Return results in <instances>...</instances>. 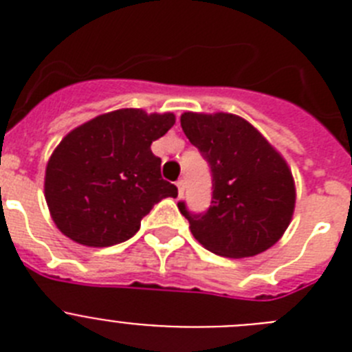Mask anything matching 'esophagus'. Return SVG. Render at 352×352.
I'll list each match as a JSON object with an SVG mask.
<instances>
[{"label":"esophagus","mask_w":352,"mask_h":352,"mask_svg":"<svg viewBox=\"0 0 352 352\" xmlns=\"http://www.w3.org/2000/svg\"><path fill=\"white\" fill-rule=\"evenodd\" d=\"M176 186H178V194H179V197H182L183 192H185V182H183V179H179V182L176 183Z\"/></svg>","instance_id":"esophagus-1"}]
</instances>
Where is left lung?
<instances>
[{
	"label": "left lung",
	"mask_w": 352,
	"mask_h": 352,
	"mask_svg": "<svg viewBox=\"0 0 352 352\" xmlns=\"http://www.w3.org/2000/svg\"><path fill=\"white\" fill-rule=\"evenodd\" d=\"M182 129L211 169L213 197L206 213L178 203L199 243L217 256H257L291 223L296 188L291 169L263 133L229 113H185Z\"/></svg>",
	"instance_id": "obj_1"
}]
</instances>
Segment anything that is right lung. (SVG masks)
Instances as JSON below:
<instances>
[{
  "label": "right lung",
  "instance_id": "add662e5",
  "mask_svg": "<svg viewBox=\"0 0 352 352\" xmlns=\"http://www.w3.org/2000/svg\"><path fill=\"white\" fill-rule=\"evenodd\" d=\"M173 113L118 109L67 133L45 167V201L56 227L86 247L132 238L141 220L178 188L162 179L151 142L174 125Z\"/></svg>",
  "mask_w": 352,
  "mask_h": 352
}]
</instances>
